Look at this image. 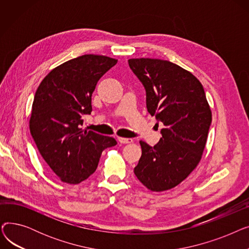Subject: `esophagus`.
<instances>
[{
	"label": "esophagus",
	"instance_id": "esophagus-1",
	"mask_svg": "<svg viewBox=\"0 0 249 249\" xmlns=\"http://www.w3.org/2000/svg\"><path fill=\"white\" fill-rule=\"evenodd\" d=\"M118 141L123 144H128V143H131L133 140L131 138H124V137H118Z\"/></svg>",
	"mask_w": 249,
	"mask_h": 249
}]
</instances>
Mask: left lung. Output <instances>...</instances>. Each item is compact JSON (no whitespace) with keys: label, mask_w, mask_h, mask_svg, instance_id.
<instances>
[{"label":"left lung","mask_w":249,"mask_h":249,"mask_svg":"<svg viewBox=\"0 0 249 249\" xmlns=\"http://www.w3.org/2000/svg\"><path fill=\"white\" fill-rule=\"evenodd\" d=\"M128 63L145 89L148 113L164 125L153 147L139 141L142 154L134 174L150 191L173 189L202 159L212 122L204 88L193 73L168 60L131 58Z\"/></svg>","instance_id":"1"}]
</instances>
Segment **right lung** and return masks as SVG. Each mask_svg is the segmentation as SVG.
<instances>
[{"label":"right lung","instance_id":"1","mask_svg":"<svg viewBox=\"0 0 249 249\" xmlns=\"http://www.w3.org/2000/svg\"><path fill=\"white\" fill-rule=\"evenodd\" d=\"M117 59L85 54L52 70L39 85L29 121L31 135L47 165L63 182L80 184L93 175L113 137L81 128L91 112V95Z\"/></svg>","mask_w":249,"mask_h":249}]
</instances>
